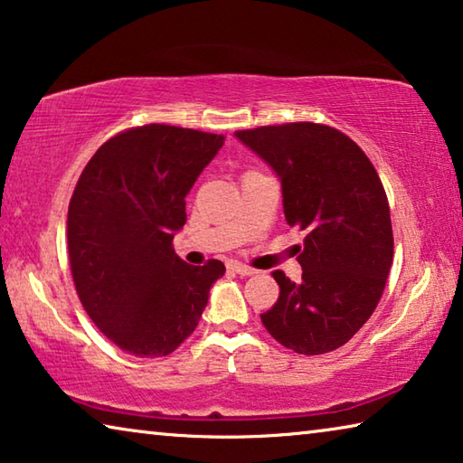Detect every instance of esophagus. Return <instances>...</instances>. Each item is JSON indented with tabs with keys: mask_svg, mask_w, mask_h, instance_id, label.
I'll use <instances>...</instances> for the list:
<instances>
[{
	"mask_svg": "<svg viewBox=\"0 0 463 463\" xmlns=\"http://www.w3.org/2000/svg\"><path fill=\"white\" fill-rule=\"evenodd\" d=\"M229 268L234 271V273H239V276H255V269L253 268H249V265H242V263H229Z\"/></svg>",
	"mask_w": 463,
	"mask_h": 463,
	"instance_id": "1",
	"label": "esophagus"
}]
</instances>
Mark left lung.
<instances>
[{
  "mask_svg": "<svg viewBox=\"0 0 463 463\" xmlns=\"http://www.w3.org/2000/svg\"><path fill=\"white\" fill-rule=\"evenodd\" d=\"M281 182L289 226L304 231L302 279L271 276L279 298L261 323L302 355L339 349L378 307L394 260L386 192L367 155L341 130L288 122L234 132Z\"/></svg>",
  "mask_w": 463,
  "mask_h": 463,
  "instance_id": "8db88e82",
  "label": "left lung"
}]
</instances>
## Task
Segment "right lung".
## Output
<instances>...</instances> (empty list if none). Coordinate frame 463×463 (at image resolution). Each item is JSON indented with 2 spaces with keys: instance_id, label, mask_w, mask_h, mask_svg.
Returning <instances> with one entry per match:
<instances>
[{
  "instance_id": "right-lung-1",
  "label": "right lung",
  "mask_w": 463,
  "mask_h": 463,
  "mask_svg": "<svg viewBox=\"0 0 463 463\" xmlns=\"http://www.w3.org/2000/svg\"><path fill=\"white\" fill-rule=\"evenodd\" d=\"M224 145L222 135L145 124L108 138L69 202L67 245L85 312L116 347L163 357L194 333L218 260L187 265L174 250L185 195Z\"/></svg>"
}]
</instances>
